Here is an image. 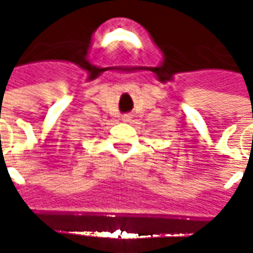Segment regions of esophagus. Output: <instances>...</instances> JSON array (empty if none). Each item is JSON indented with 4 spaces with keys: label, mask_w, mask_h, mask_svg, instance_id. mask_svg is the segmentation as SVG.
Returning a JSON list of instances; mask_svg holds the SVG:
<instances>
[{
    "label": "esophagus",
    "mask_w": 253,
    "mask_h": 253,
    "mask_svg": "<svg viewBox=\"0 0 253 253\" xmlns=\"http://www.w3.org/2000/svg\"><path fill=\"white\" fill-rule=\"evenodd\" d=\"M130 119H131L130 116H125V118H123V122H130Z\"/></svg>",
    "instance_id": "1"
}]
</instances>
